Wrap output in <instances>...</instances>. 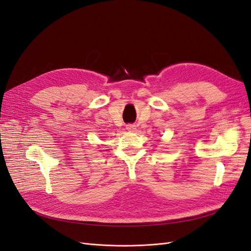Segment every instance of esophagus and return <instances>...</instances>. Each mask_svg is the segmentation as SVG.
<instances>
[{"mask_svg":"<svg viewBox=\"0 0 251 251\" xmlns=\"http://www.w3.org/2000/svg\"><path fill=\"white\" fill-rule=\"evenodd\" d=\"M126 130L127 131H131V132H133V131H135L136 130V126L135 125H132V124H128V125H126Z\"/></svg>","mask_w":251,"mask_h":251,"instance_id":"obj_1","label":"esophagus"}]
</instances>
